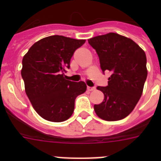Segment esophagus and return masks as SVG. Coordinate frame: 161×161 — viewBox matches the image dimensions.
<instances>
[{
  "label": "esophagus",
  "mask_w": 161,
  "mask_h": 161,
  "mask_svg": "<svg viewBox=\"0 0 161 161\" xmlns=\"http://www.w3.org/2000/svg\"><path fill=\"white\" fill-rule=\"evenodd\" d=\"M87 90H88V91H93L96 90L95 87H90V86H87Z\"/></svg>",
  "instance_id": "obj_1"
}]
</instances>
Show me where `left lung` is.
Returning <instances> with one entry per match:
<instances>
[{"label": "left lung", "mask_w": 161, "mask_h": 161, "mask_svg": "<svg viewBox=\"0 0 161 161\" xmlns=\"http://www.w3.org/2000/svg\"><path fill=\"white\" fill-rule=\"evenodd\" d=\"M88 42L98 54L103 72H111L108 85L97 86L104 99L94 105V111L105 121L123 119L142 96L147 77L145 52L130 38L114 32L92 37Z\"/></svg>", "instance_id": "1"}]
</instances>
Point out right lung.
I'll return each mask as SVG.
<instances>
[{"label":"right lung","mask_w":161,"mask_h":161,"mask_svg":"<svg viewBox=\"0 0 161 161\" xmlns=\"http://www.w3.org/2000/svg\"><path fill=\"white\" fill-rule=\"evenodd\" d=\"M86 40L50 36L36 42L22 59V77L34 110L43 119L61 122L73 114L75 100L86 90L84 82H71L64 71L70 68L76 49Z\"/></svg>","instance_id":"add662e5"}]
</instances>
